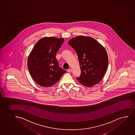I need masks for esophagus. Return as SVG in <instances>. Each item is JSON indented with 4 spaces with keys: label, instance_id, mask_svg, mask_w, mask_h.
Wrapping results in <instances>:
<instances>
[{
    "label": "esophagus",
    "instance_id": "obj_1",
    "mask_svg": "<svg viewBox=\"0 0 135 135\" xmlns=\"http://www.w3.org/2000/svg\"><path fill=\"white\" fill-rule=\"evenodd\" d=\"M68 71L69 73H71V72L72 71V69H71V68L68 69Z\"/></svg>",
    "mask_w": 135,
    "mask_h": 135
}]
</instances>
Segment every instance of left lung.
I'll return each instance as SVG.
<instances>
[{"instance_id": "obj_1", "label": "left lung", "mask_w": 135, "mask_h": 135, "mask_svg": "<svg viewBox=\"0 0 135 135\" xmlns=\"http://www.w3.org/2000/svg\"><path fill=\"white\" fill-rule=\"evenodd\" d=\"M69 45L78 55L81 68L78 82L85 86L99 83L107 71L109 60L105 49L91 37L78 36L71 39Z\"/></svg>"}]
</instances>
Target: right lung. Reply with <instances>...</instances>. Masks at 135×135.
<instances>
[{
	"label": "right lung",
	"instance_id": "1",
	"mask_svg": "<svg viewBox=\"0 0 135 135\" xmlns=\"http://www.w3.org/2000/svg\"><path fill=\"white\" fill-rule=\"evenodd\" d=\"M64 42L63 38L45 37L35 45L28 57L27 66L30 74L38 85L51 86L66 73L59 67L56 58Z\"/></svg>",
	"mask_w": 135,
	"mask_h": 135
}]
</instances>
